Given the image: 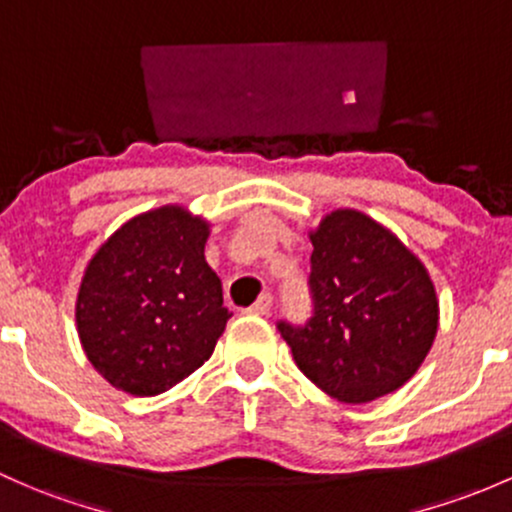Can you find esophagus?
I'll return each instance as SVG.
<instances>
[{
  "mask_svg": "<svg viewBox=\"0 0 512 512\" xmlns=\"http://www.w3.org/2000/svg\"><path fill=\"white\" fill-rule=\"evenodd\" d=\"M271 305H273V298L271 295H261V298H258L254 305L249 307V310H246V315H258V317H263V315H268V312H271Z\"/></svg>",
  "mask_w": 512,
  "mask_h": 512,
  "instance_id": "34e87169",
  "label": "esophagus"
}]
</instances>
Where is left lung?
<instances>
[{
	"label": "left lung",
	"instance_id": "obj_1",
	"mask_svg": "<svg viewBox=\"0 0 512 512\" xmlns=\"http://www.w3.org/2000/svg\"><path fill=\"white\" fill-rule=\"evenodd\" d=\"M312 317L278 322L295 364L342 403H371L408 383L439 322L437 293L420 258L386 227L337 210L310 234Z\"/></svg>",
	"mask_w": 512,
	"mask_h": 512
}]
</instances>
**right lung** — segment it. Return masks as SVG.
<instances>
[{"instance_id":"right-lung-1","label":"right lung","mask_w":512,"mask_h":512,"mask_svg":"<svg viewBox=\"0 0 512 512\" xmlns=\"http://www.w3.org/2000/svg\"><path fill=\"white\" fill-rule=\"evenodd\" d=\"M210 224L166 205L129 219L92 256L75 322L90 364L124 393L158 395L212 356L232 312L207 266Z\"/></svg>"}]
</instances>
